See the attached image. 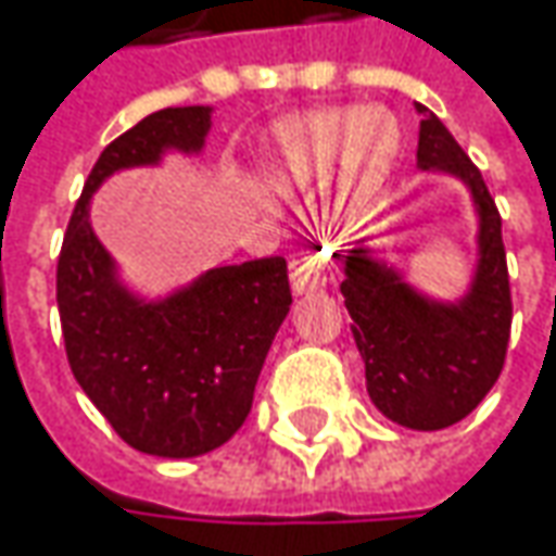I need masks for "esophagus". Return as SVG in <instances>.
I'll return each instance as SVG.
<instances>
[{"mask_svg": "<svg viewBox=\"0 0 556 556\" xmlns=\"http://www.w3.org/2000/svg\"><path fill=\"white\" fill-rule=\"evenodd\" d=\"M326 286L324 261L320 257H302L292 264V292L295 295H307V292H320Z\"/></svg>", "mask_w": 556, "mask_h": 556, "instance_id": "34e87169", "label": "esophagus"}]
</instances>
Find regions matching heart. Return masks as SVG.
Listing matches in <instances>:
<instances>
[{"label": "heart", "instance_id": "b5f03b06", "mask_svg": "<svg viewBox=\"0 0 556 556\" xmlns=\"http://www.w3.org/2000/svg\"><path fill=\"white\" fill-rule=\"evenodd\" d=\"M399 139V121L386 109L307 111L267 139V182L282 195H314L326 186V217L345 227L382 192Z\"/></svg>", "mask_w": 556, "mask_h": 556}]
</instances>
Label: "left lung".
I'll return each instance as SVG.
<instances>
[{"instance_id": "obj_1", "label": "left lung", "mask_w": 556, "mask_h": 556, "mask_svg": "<svg viewBox=\"0 0 556 556\" xmlns=\"http://www.w3.org/2000/svg\"><path fill=\"white\" fill-rule=\"evenodd\" d=\"M417 111V164L467 182L479 211V264L470 292L454 304L429 302L367 245L336 257L345 264L342 295L370 399L389 420L432 432L464 420L492 392L507 357L514 302L501 214L489 186L445 124L422 105Z\"/></svg>"}]
</instances>
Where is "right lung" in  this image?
<instances>
[{
	"label": "right lung",
	"mask_w": 556,
	"mask_h": 556,
	"mask_svg": "<svg viewBox=\"0 0 556 556\" xmlns=\"http://www.w3.org/2000/svg\"><path fill=\"white\" fill-rule=\"evenodd\" d=\"M207 127L205 105L161 109L109 142L67 220L55 274L71 374L127 445L155 457L230 442L292 304L286 257L214 267L164 302H142L89 227V199L105 177L157 164L167 149L199 152Z\"/></svg>",
	"instance_id": "right-lung-1"
}]
</instances>
